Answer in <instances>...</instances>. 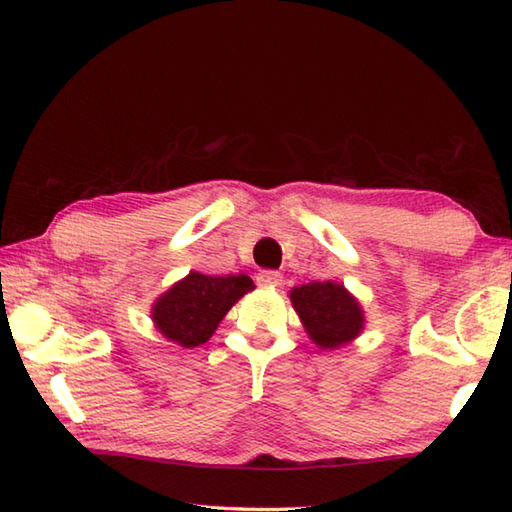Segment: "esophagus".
I'll return each mask as SVG.
<instances>
[{"instance_id":"34e87169","label":"esophagus","mask_w":512,"mask_h":512,"mask_svg":"<svg viewBox=\"0 0 512 512\" xmlns=\"http://www.w3.org/2000/svg\"><path fill=\"white\" fill-rule=\"evenodd\" d=\"M281 281H284V277H281V273H277V270H262V273L257 275V284L259 286H281Z\"/></svg>"}]
</instances>
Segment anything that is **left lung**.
Returning <instances> with one entry per match:
<instances>
[{"label":"left lung","mask_w":512,"mask_h":512,"mask_svg":"<svg viewBox=\"0 0 512 512\" xmlns=\"http://www.w3.org/2000/svg\"><path fill=\"white\" fill-rule=\"evenodd\" d=\"M290 301L312 343L323 350H336L354 341L365 328L363 308L343 284L312 281V284L292 288Z\"/></svg>","instance_id":"8db88e82"}]
</instances>
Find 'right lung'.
<instances>
[{"instance_id": "right-lung-1", "label": "right lung", "mask_w": 512, "mask_h": 512, "mask_svg": "<svg viewBox=\"0 0 512 512\" xmlns=\"http://www.w3.org/2000/svg\"><path fill=\"white\" fill-rule=\"evenodd\" d=\"M253 288L248 275L189 273L156 299L151 319L165 339L182 347H198L211 339L224 314Z\"/></svg>"}]
</instances>
